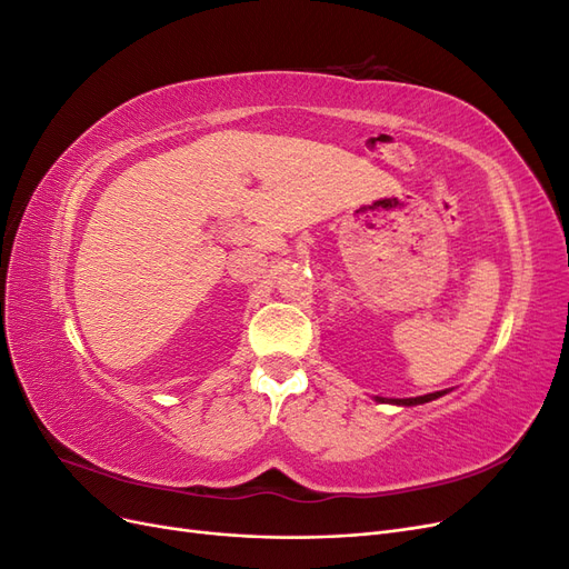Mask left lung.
Instances as JSON below:
<instances>
[{"instance_id":"obj_1","label":"left lung","mask_w":569,"mask_h":569,"mask_svg":"<svg viewBox=\"0 0 569 569\" xmlns=\"http://www.w3.org/2000/svg\"><path fill=\"white\" fill-rule=\"evenodd\" d=\"M443 391H437V393H425V396H418V399H391V403H399V406H418V403H427L432 399H439ZM377 401H385V399H377Z\"/></svg>"}]
</instances>
